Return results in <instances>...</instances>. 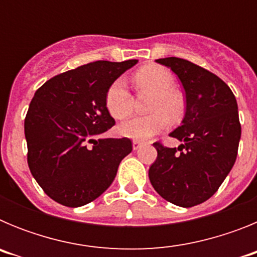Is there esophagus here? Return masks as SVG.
Listing matches in <instances>:
<instances>
[{
    "label": "esophagus",
    "instance_id": "34e87169",
    "mask_svg": "<svg viewBox=\"0 0 257 257\" xmlns=\"http://www.w3.org/2000/svg\"><path fill=\"white\" fill-rule=\"evenodd\" d=\"M143 144V142H140V140H133V148L134 151H136V149L140 148V145Z\"/></svg>",
    "mask_w": 257,
    "mask_h": 257
}]
</instances>
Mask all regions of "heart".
I'll use <instances>...</instances> for the list:
<instances>
[{
	"label": "heart",
	"mask_w": 257,
	"mask_h": 257,
	"mask_svg": "<svg viewBox=\"0 0 257 257\" xmlns=\"http://www.w3.org/2000/svg\"><path fill=\"white\" fill-rule=\"evenodd\" d=\"M134 81L139 88L153 92L149 105L153 113L131 118L118 127V131L126 138L144 140L165 130L169 126V118L176 121L183 115L184 97L178 90L172 88L174 76L162 65H144L136 70ZM105 106L115 119H123L133 113V96L122 78L113 81L106 90Z\"/></svg>",
	"instance_id": "heart-1"
}]
</instances>
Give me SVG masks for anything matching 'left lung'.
Returning a JSON list of instances; mask_svg holds the SVG:
<instances>
[{"mask_svg": "<svg viewBox=\"0 0 257 257\" xmlns=\"http://www.w3.org/2000/svg\"><path fill=\"white\" fill-rule=\"evenodd\" d=\"M169 67L185 90V115L171 138L178 148L154 143L149 180L166 201L193 207L212 197L234 165L240 123L234 94L216 74L180 58L156 60Z\"/></svg>", "mask_w": 257, "mask_h": 257, "instance_id": "obj_1", "label": "left lung"}]
</instances>
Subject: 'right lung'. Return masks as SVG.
Instances as JSON below:
<instances>
[{"label":"right lung","instance_id":"right-lung-1","mask_svg":"<svg viewBox=\"0 0 257 257\" xmlns=\"http://www.w3.org/2000/svg\"><path fill=\"white\" fill-rule=\"evenodd\" d=\"M138 63L97 60L52 77L36 91L24 121L28 166L47 196L79 207L101 196L133 151L128 138L96 139L114 126L105 106L113 81Z\"/></svg>","mask_w":257,"mask_h":257}]
</instances>
